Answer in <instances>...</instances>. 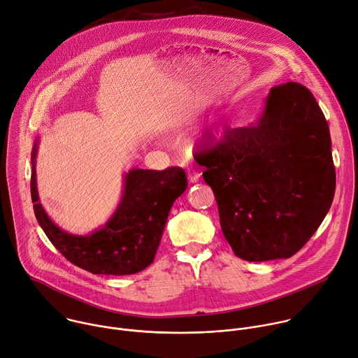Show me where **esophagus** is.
I'll use <instances>...</instances> for the list:
<instances>
[{"instance_id": "1", "label": "esophagus", "mask_w": 358, "mask_h": 358, "mask_svg": "<svg viewBox=\"0 0 358 358\" xmlns=\"http://www.w3.org/2000/svg\"><path fill=\"white\" fill-rule=\"evenodd\" d=\"M187 176H188L189 182H192V184L196 182L199 180V177H201V174L198 171H195V170H187Z\"/></svg>"}]
</instances>
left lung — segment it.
<instances>
[{
    "instance_id": "left-lung-1",
    "label": "left lung",
    "mask_w": 358,
    "mask_h": 358,
    "mask_svg": "<svg viewBox=\"0 0 358 358\" xmlns=\"http://www.w3.org/2000/svg\"><path fill=\"white\" fill-rule=\"evenodd\" d=\"M199 160L224 239L246 262L294 256L333 202L329 125L312 92L299 83L273 87L257 121L227 129Z\"/></svg>"
}]
</instances>
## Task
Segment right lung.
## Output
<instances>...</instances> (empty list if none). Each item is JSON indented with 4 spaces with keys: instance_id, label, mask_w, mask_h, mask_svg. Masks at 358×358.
Instances as JSON below:
<instances>
[{
    "instance_id": "obj_1",
    "label": "right lung",
    "mask_w": 358,
    "mask_h": 358,
    "mask_svg": "<svg viewBox=\"0 0 358 358\" xmlns=\"http://www.w3.org/2000/svg\"><path fill=\"white\" fill-rule=\"evenodd\" d=\"M39 139L32 149L31 195L35 216L52 245L74 266L92 274L129 275L149 267L159 249L174 201L187 189L185 171L134 167L124 174V188L112 216L88 234L59 227L43 209L36 184Z\"/></svg>"
}]
</instances>
